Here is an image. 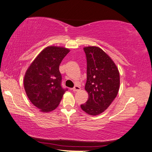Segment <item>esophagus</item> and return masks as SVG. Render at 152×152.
I'll return each mask as SVG.
<instances>
[{"instance_id": "34e87169", "label": "esophagus", "mask_w": 152, "mask_h": 152, "mask_svg": "<svg viewBox=\"0 0 152 152\" xmlns=\"http://www.w3.org/2000/svg\"><path fill=\"white\" fill-rule=\"evenodd\" d=\"M80 90V88L79 86H75L72 88V90L73 92H78V91H79Z\"/></svg>"}]
</instances>
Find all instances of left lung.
Instances as JSON below:
<instances>
[{
    "label": "left lung",
    "mask_w": 152,
    "mask_h": 152,
    "mask_svg": "<svg viewBox=\"0 0 152 152\" xmlns=\"http://www.w3.org/2000/svg\"><path fill=\"white\" fill-rule=\"evenodd\" d=\"M87 63L85 90L88 99L81 109L92 116L104 112L115 99L120 86V74L116 66L102 49L97 47L83 49Z\"/></svg>",
    "instance_id": "obj_1"
}]
</instances>
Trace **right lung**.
<instances>
[{"label": "right lung", "instance_id": "1", "mask_svg": "<svg viewBox=\"0 0 152 152\" xmlns=\"http://www.w3.org/2000/svg\"><path fill=\"white\" fill-rule=\"evenodd\" d=\"M69 52L64 48L48 47L28 68L24 87L29 100L42 112L48 113L58 106L67 88L62 86L59 66Z\"/></svg>", "mask_w": 152, "mask_h": 152}]
</instances>
